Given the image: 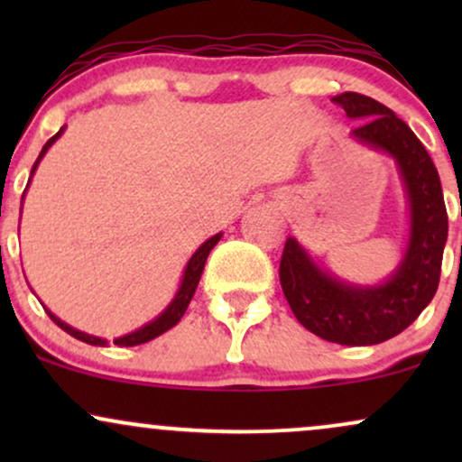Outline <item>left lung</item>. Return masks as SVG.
<instances>
[{
    "instance_id": "left-lung-1",
    "label": "left lung",
    "mask_w": 462,
    "mask_h": 462,
    "mask_svg": "<svg viewBox=\"0 0 462 462\" xmlns=\"http://www.w3.org/2000/svg\"><path fill=\"white\" fill-rule=\"evenodd\" d=\"M332 102L349 119L363 121L352 130L354 139L395 158L411 213L404 258L386 282L354 286L323 272L289 236L280 261V284L306 330L341 346H375L406 330L437 293L448 241V210L430 153L393 110L349 91Z\"/></svg>"
}]
</instances>
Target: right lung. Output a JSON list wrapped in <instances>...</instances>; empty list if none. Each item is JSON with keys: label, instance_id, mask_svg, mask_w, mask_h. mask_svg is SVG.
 I'll return each mask as SVG.
<instances>
[{"label": "right lung", "instance_id": "right-lung-1", "mask_svg": "<svg viewBox=\"0 0 462 462\" xmlns=\"http://www.w3.org/2000/svg\"><path fill=\"white\" fill-rule=\"evenodd\" d=\"M62 132H65V128L58 130L56 134L51 136V139L45 143L43 150H41V153H39V158H36L34 167H32V176H34V171H36V167H39L41 158H43L45 153H47V150H50V147L54 145L56 139L62 134ZM32 176H30V178H32ZM21 206H23V204H21ZM219 238H221V232H219V235L210 236L206 243H201L198 252H195L193 256H190L187 269H184L182 282H180V289H178L176 298L171 300V304H169L167 309H164V310L161 312V315L156 317V319L150 321V323H145V326L139 328V330L125 334V337L115 338V341H113L115 346H119V347L141 346V343H147V341H152V338L161 337L162 332H167L169 328H173L180 319H182V315H184V312H187V309H189V301L193 300L195 289H198V284H199V278H201V272H204L206 258H208L210 249H213V247L217 245V243H219ZM45 310H47V309H45ZM47 315H50V319L54 321L58 328H62V330H65L67 334H71V337H76L78 341H84V343H88V346H99V347L108 346V341H106V338H99V337H93V334H87V332L76 330V328H71V326H69V323L58 319L54 312L47 310Z\"/></svg>", "mask_w": 462, "mask_h": 462}]
</instances>
